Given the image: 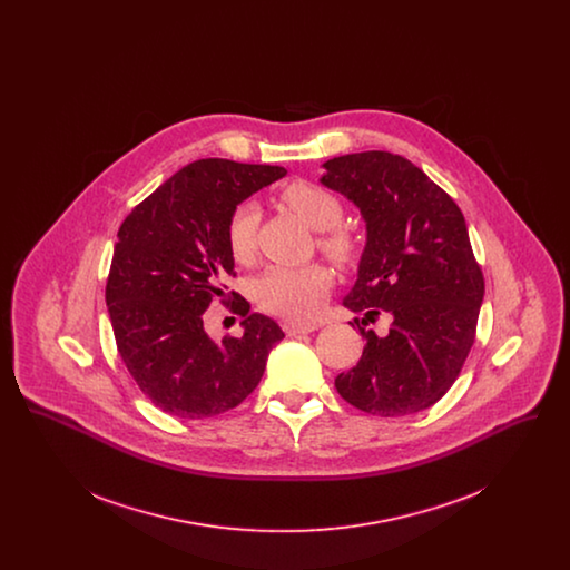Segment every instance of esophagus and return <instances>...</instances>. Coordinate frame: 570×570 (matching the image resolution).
<instances>
[{"mask_svg": "<svg viewBox=\"0 0 570 570\" xmlns=\"http://www.w3.org/2000/svg\"><path fill=\"white\" fill-rule=\"evenodd\" d=\"M316 328H318V325H314V323H286L284 325V331L288 335H305V333H312Z\"/></svg>", "mask_w": 570, "mask_h": 570, "instance_id": "esophagus-1", "label": "esophagus"}]
</instances>
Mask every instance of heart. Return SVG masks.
Masks as SVG:
<instances>
[{
    "label": "heart",
    "instance_id": "heart-1",
    "mask_svg": "<svg viewBox=\"0 0 570 570\" xmlns=\"http://www.w3.org/2000/svg\"><path fill=\"white\" fill-rule=\"evenodd\" d=\"M282 200L312 230L323 233L321 247L340 263L351 261L356 252L353 235L340 226L344 207L333 191L316 184L295 181L282 191ZM261 209L254 200H244L228 219L226 242L237 261H247L254 252V237ZM331 288V273L321 265L305 267H269L254 284L256 301L272 314L284 318H309L325 303Z\"/></svg>",
    "mask_w": 570,
    "mask_h": 570
}]
</instances>
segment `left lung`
Returning <instances> with one entry per match:
<instances>
[{
  "label": "left lung",
  "mask_w": 570,
  "mask_h": 570,
  "mask_svg": "<svg viewBox=\"0 0 570 570\" xmlns=\"http://www.w3.org/2000/svg\"><path fill=\"white\" fill-rule=\"evenodd\" d=\"M323 168L321 184L365 222L356 282L342 305L365 314L361 325L380 312L393 318L386 335L358 326L363 354L335 389L376 416L434 406L460 376L485 295L463 214L421 168L389 151L340 156Z\"/></svg>",
  "instance_id": "left-lung-1"
}]
</instances>
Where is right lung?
I'll return each mask as SVG.
<instances>
[{
  "label": "right lung",
  "mask_w": 570,
  "mask_h": 570,
  "mask_svg": "<svg viewBox=\"0 0 570 570\" xmlns=\"http://www.w3.org/2000/svg\"><path fill=\"white\" fill-rule=\"evenodd\" d=\"M286 177V168L207 158L184 166L124 219L112 249L107 307L119 354L154 406L207 419L258 386L284 331L263 314L244 335L216 342L203 314L235 275L226 242L235 207Z\"/></svg>",
  "instance_id": "add662e5"
}]
</instances>
